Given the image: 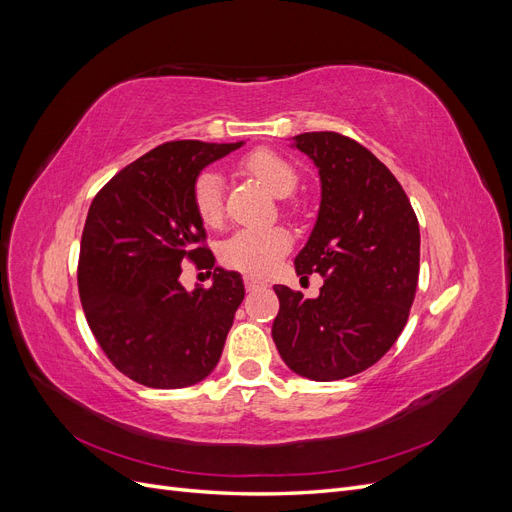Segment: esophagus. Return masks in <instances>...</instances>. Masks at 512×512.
Wrapping results in <instances>:
<instances>
[{
	"instance_id": "esophagus-1",
	"label": "esophagus",
	"mask_w": 512,
	"mask_h": 512,
	"mask_svg": "<svg viewBox=\"0 0 512 512\" xmlns=\"http://www.w3.org/2000/svg\"><path fill=\"white\" fill-rule=\"evenodd\" d=\"M245 288L250 290V292H254V290L267 288V284H265V282H260V280H256V277H250V275H247V277H245Z\"/></svg>"
}]
</instances>
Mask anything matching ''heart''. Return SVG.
<instances>
[{
    "label": "heart",
    "instance_id": "b5f03b06",
    "mask_svg": "<svg viewBox=\"0 0 512 512\" xmlns=\"http://www.w3.org/2000/svg\"><path fill=\"white\" fill-rule=\"evenodd\" d=\"M241 168L247 175L256 177L273 194L286 198L299 183V173L284 156L271 149H256L241 160ZM192 205L198 220L205 226H218L224 215V185L215 170H205L194 181ZM290 247L288 232L282 228H254L239 230L230 235L222 247L220 258L224 265L250 273L265 275L275 267Z\"/></svg>",
    "mask_w": 512,
    "mask_h": 512
}]
</instances>
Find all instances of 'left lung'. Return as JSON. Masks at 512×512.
Listing matches in <instances>:
<instances>
[{"label":"left lung","instance_id":"8db88e82","mask_svg":"<svg viewBox=\"0 0 512 512\" xmlns=\"http://www.w3.org/2000/svg\"><path fill=\"white\" fill-rule=\"evenodd\" d=\"M294 145L318 166L316 226L294 269L324 277L316 299L273 286V342L294 374L329 382L361 374L404 331L418 284L421 232L395 175L337 132H305Z\"/></svg>","mask_w":512,"mask_h":512}]
</instances>
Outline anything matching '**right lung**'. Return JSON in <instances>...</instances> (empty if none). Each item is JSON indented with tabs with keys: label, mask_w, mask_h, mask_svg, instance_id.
Instances as JSON below:
<instances>
[{
	"label": "right lung",
	"mask_w": 512,
	"mask_h": 512,
	"mask_svg": "<svg viewBox=\"0 0 512 512\" xmlns=\"http://www.w3.org/2000/svg\"><path fill=\"white\" fill-rule=\"evenodd\" d=\"M243 143L170 141L128 164L96 194L79 254V294L91 333L123 376L183 389L218 365L245 297L237 271L209 288L179 282L185 260L213 269L192 205L200 170ZM211 273V271H209Z\"/></svg>",
	"instance_id": "right-lung-1"
}]
</instances>
